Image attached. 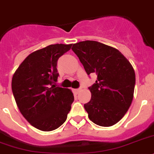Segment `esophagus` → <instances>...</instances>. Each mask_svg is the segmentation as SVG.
Listing matches in <instances>:
<instances>
[{
	"mask_svg": "<svg viewBox=\"0 0 154 154\" xmlns=\"http://www.w3.org/2000/svg\"><path fill=\"white\" fill-rule=\"evenodd\" d=\"M80 91H81V89L80 88H76V89H73V91L74 94H78V93L80 92Z\"/></svg>",
	"mask_w": 154,
	"mask_h": 154,
	"instance_id": "obj_1",
	"label": "esophagus"
}]
</instances>
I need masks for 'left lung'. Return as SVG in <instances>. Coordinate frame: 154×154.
Masks as SVG:
<instances>
[{
  "label": "left lung",
  "mask_w": 154,
  "mask_h": 154,
  "mask_svg": "<svg viewBox=\"0 0 154 154\" xmlns=\"http://www.w3.org/2000/svg\"><path fill=\"white\" fill-rule=\"evenodd\" d=\"M72 50L88 75L97 74L95 83L89 88L91 100L84 106L88 118L103 127L114 125L132 102L135 85L132 66L117 49L98 41H81Z\"/></svg>",
  "instance_id": "obj_1"
}]
</instances>
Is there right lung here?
Instances as JSON below:
<instances>
[{
	"label": "right lung",
	"instance_id": "right-lung-1",
	"mask_svg": "<svg viewBox=\"0 0 154 154\" xmlns=\"http://www.w3.org/2000/svg\"><path fill=\"white\" fill-rule=\"evenodd\" d=\"M71 46L72 44H56L33 51L12 77L11 89L20 113L41 131H53L60 127L74 100L70 89L53 85L59 77L58 59Z\"/></svg>",
	"mask_w": 154,
	"mask_h": 154
}]
</instances>
